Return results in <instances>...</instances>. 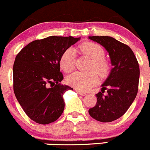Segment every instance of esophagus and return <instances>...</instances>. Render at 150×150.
<instances>
[{"label": "esophagus", "instance_id": "1", "mask_svg": "<svg viewBox=\"0 0 150 150\" xmlns=\"http://www.w3.org/2000/svg\"><path fill=\"white\" fill-rule=\"evenodd\" d=\"M76 91L78 92V93H79L80 95H81V96H86V92H83V91H80V90H76Z\"/></svg>", "mask_w": 150, "mask_h": 150}]
</instances>
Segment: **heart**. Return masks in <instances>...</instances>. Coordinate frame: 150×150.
I'll return each mask as SVG.
<instances>
[{
	"label": "heart",
	"instance_id": "1",
	"mask_svg": "<svg viewBox=\"0 0 150 150\" xmlns=\"http://www.w3.org/2000/svg\"><path fill=\"white\" fill-rule=\"evenodd\" d=\"M83 54L92 60L91 70L97 72L101 77H104L110 70V64L104 59L105 52L100 45L92 42H86L79 46ZM75 51L73 48H68L62 53L59 59L62 69L65 72H70L75 68ZM95 72H76L67 78V83L69 86L81 91H87L93 87L98 81V76Z\"/></svg>",
	"mask_w": 150,
	"mask_h": 150
}]
</instances>
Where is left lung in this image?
I'll list each match as a JSON object with an SVG mask.
<instances>
[{"label":"left lung","mask_w":150,"mask_h":150,"mask_svg":"<svg viewBox=\"0 0 150 150\" xmlns=\"http://www.w3.org/2000/svg\"><path fill=\"white\" fill-rule=\"evenodd\" d=\"M109 53L112 68L102 84V92L96 93V105L89 115L102 122L114 121L128 110L137 96L139 81V66L129 46L109 36H90ZM107 94L104 95L105 90Z\"/></svg>","instance_id":"obj_1"}]
</instances>
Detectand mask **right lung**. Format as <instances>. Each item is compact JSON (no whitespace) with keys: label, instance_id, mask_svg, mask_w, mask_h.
Segmentation results:
<instances>
[{"label":"right lung","instance_id":"right-lung-1","mask_svg":"<svg viewBox=\"0 0 150 150\" xmlns=\"http://www.w3.org/2000/svg\"><path fill=\"white\" fill-rule=\"evenodd\" d=\"M79 40L49 36L31 42L16 55L13 66L14 94L27 115L37 123H51L62 114L63 94L73 88L60 83L64 77L59 59Z\"/></svg>","mask_w":150,"mask_h":150}]
</instances>
